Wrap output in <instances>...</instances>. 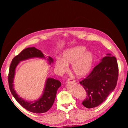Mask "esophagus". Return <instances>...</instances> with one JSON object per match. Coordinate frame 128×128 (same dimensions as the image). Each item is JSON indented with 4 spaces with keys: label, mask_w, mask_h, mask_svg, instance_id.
I'll return each instance as SVG.
<instances>
[{
    "label": "esophagus",
    "mask_w": 128,
    "mask_h": 128,
    "mask_svg": "<svg viewBox=\"0 0 128 128\" xmlns=\"http://www.w3.org/2000/svg\"><path fill=\"white\" fill-rule=\"evenodd\" d=\"M76 81L75 80H74L73 79H68V81H67V83L68 84H70V83H74Z\"/></svg>",
    "instance_id": "1"
}]
</instances>
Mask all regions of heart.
Segmentation results:
<instances>
[{
	"mask_svg": "<svg viewBox=\"0 0 128 128\" xmlns=\"http://www.w3.org/2000/svg\"><path fill=\"white\" fill-rule=\"evenodd\" d=\"M95 62L92 52L87 50L84 46H77L65 50L62 58H56L55 66L59 74L68 70V65L72 64V70L77 77L81 78L88 75L92 71Z\"/></svg>",
	"mask_w": 128,
	"mask_h": 128,
	"instance_id": "obj_1",
	"label": "heart"
}]
</instances>
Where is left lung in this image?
<instances>
[{
    "label": "left lung",
    "instance_id": "1",
    "mask_svg": "<svg viewBox=\"0 0 128 128\" xmlns=\"http://www.w3.org/2000/svg\"><path fill=\"white\" fill-rule=\"evenodd\" d=\"M118 68L117 60L111 54L100 60L90 74L80 81L87 92L82 104L92 108L101 104L115 88L118 79Z\"/></svg>",
    "mask_w": 128,
    "mask_h": 128
}]
</instances>
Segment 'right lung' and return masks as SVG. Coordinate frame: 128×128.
Masks as SVG:
<instances>
[{
    "label": "right lung",
    "mask_w": 128,
    "mask_h": 128,
    "mask_svg": "<svg viewBox=\"0 0 128 128\" xmlns=\"http://www.w3.org/2000/svg\"><path fill=\"white\" fill-rule=\"evenodd\" d=\"M33 58L46 59L49 65L54 62L52 58L50 56L46 57L40 50L35 47H29L24 49L18 55L15 56L10 64L8 74L9 87L15 99L26 110L33 113H44L50 109L55 101L57 91L62 85L61 82L59 80L51 77L47 78L45 82L42 94L40 98L34 101H28L21 98L14 88V82L16 67L20 62Z\"/></svg>",
    "instance_id": "1"
}]
</instances>
